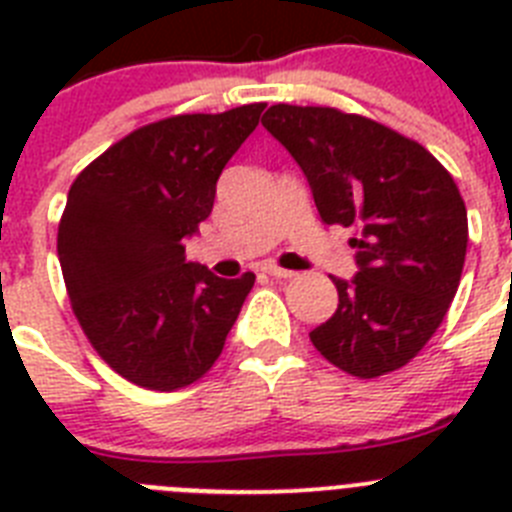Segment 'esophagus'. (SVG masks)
Instances as JSON below:
<instances>
[{
  "label": "esophagus",
  "mask_w": 512,
  "mask_h": 512,
  "mask_svg": "<svg viewBox=\"0 0 512 512\" xmlns=\"http://www.w3.org/2000/svg\"><path fill=\"white\" fill-rule=\"evenodd\" d=\"M264 271L269 274V277H277V279H292V277H295V271L282 269V266H277V264H264Z\"/></svg>",
  "instance_id": "1"
}]
</instances>
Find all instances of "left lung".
I'll use <instances>...</instances> for the list:
<instances>
[{
	"label": "left lung",
	"mask_w": 512,
	"mask_h": 512,
	"mask_svg": "<svg viewBox=\"0 0 512 512\" xmlns=\"http://www.w3.org/2000/svg\"><path fill=\"white\" fill-rule=\"evenodd\" d=\"M295 158L325 225L359 228L356 274L330 277L338 310L310 330L343 372L382 377L443 323L467 256V207L420 143L333 107L274 104L261 120Z\"/></svg>",
	"instance_id": "1"
}]
</instances>
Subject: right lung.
Wrapping results in <instances>:
<instances>
[{
    "instance_id": "obj_1",
    "label": "right lung",
    "mask_w": 512,
    "mask_h": 512,
    "mask_svg": "<svg viewBox=\"0 0 512 512\" xmlns=\"http://www.w3.org/2000/svg\"><path fill=\"white\" fill-rule=\"evenodd\" d=\"M266 104L176 115L135 130L76 176L58 261L81 328L128 382L171 392L223 354L253 277H215L184 243L212 212L217 179Z\"/></svg>"
}]
</instances>
